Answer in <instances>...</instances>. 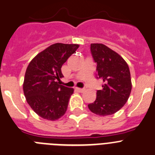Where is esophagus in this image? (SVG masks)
Segmentation results:
<instances>
[{
  "label": "esophagus",
  "instance_id": "34e87169",
  "mask_svg": "<svg viewBox=\"0 0 155 155\" xmlns=\"http://www.w3.org/2000/svg\"><path fill=\"white\" fill-rule=\"evenodd\" d=\"M76 89L78 91V92H84V90H85L84 89H81V88H76Z\"/></svg>",
  "mask_w": 155,
  "mask_h": 155
}]
</instances>
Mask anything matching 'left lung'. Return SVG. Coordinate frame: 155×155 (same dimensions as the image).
Masks as SVG:
<instances>
[{"mask_svg": "<svg viewBox=\"0 0 155 155\" xmlns=\"http://www.w3.org/2000/svg\"><path fill=\"white\" fill-rule=\"evenodd\" d=\"M91 53L97 63V78L103 82L96 99L89 104V110L100 116L115 114L125 105L131 91L128 64L118 53L102 43H91Z\"/></svg>", "mask_w": 155, "mask_h": 155, "instance_id": "left-lung-1", "label": "left lung"}]
</instances>
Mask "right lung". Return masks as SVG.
Instances as JSON below:
<instances>
[{
    "instance_id": "add662e5",
    "label": "right lung",
    "mask_w": 155,
    "mask_h": 155,
    "mask_svg": "<svg viewBox=\"0 0 155 155\" xmlns=\"http://www.w3.org/2000/svg\"><path fill=\"white\" fill-rule=\"evenodd\" d=\"M79 47L78 44L54 43L29 63L23 89L27 103L41 118L55 121L66 113L74 89L60 85L57 80L63 77L62 66Z\"/></svg>"
}]
</instances>
